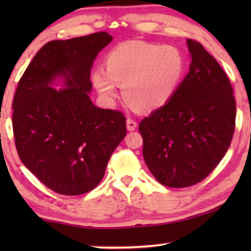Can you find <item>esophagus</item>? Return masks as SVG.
I'll return each mask as SVG.
<instances>
[{"instance_id": "1", "label": "esophagus", "mask_w": 251, "mask_h": 251, "mask_svg": "<svg viewBox=\"0 0 251 251\" xmlns=\"http://www.w3.org/2000/svg\"><path fill=\"white\" fill-rule=\"evenodd\" d=\"M136 128H137L136 120H133L131 118H128V120H126V129H128L129 131H132V130H135Z\"/></svg>"}]
</instances>
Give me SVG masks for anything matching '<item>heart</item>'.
I'll return each instance as SVG.
<instances>
[{"label": "heart", "mask_w": 251, "mask_h": 251, "mask_svg": "<svg viewBox=\"0 0 251 251\" xmlns=\"http://www.w3.org/2000/svg\"><path fill=\"white\" fill-rule=\"evenodd\" d=\"M106 67L107 71L98 68L92 75L101 96L115 97L118 83L133 108L153 111L173 97L184 75L185 58L176 47L132 41L114 48Z\"/></svg>", "instance_id": "obj_1"}]
</instances>
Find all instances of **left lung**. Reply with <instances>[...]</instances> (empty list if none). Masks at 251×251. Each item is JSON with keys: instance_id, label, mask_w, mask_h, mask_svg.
<instances>
[{"instance_id": "8db88e82", "label": "left lung", "mask_w": 251, "mask_h": 251, "mask_svg": "<svg viewBox=\"0 0 251 251\" xmlns=\"http://www.w3.org/2000/svg\"><path fill=\"white\" fill-rule=\"evenodd\" d=\"M192 63L173 97L139 123L146 166L164 186L200 183L231 145L236 106L233 88L217 60L187 39Z\"/></svg>"}]
</instances>
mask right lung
I'll use <instances>...</instances> for the list:
<instances>
[{
	"label": "right lung",
	"mask_w": 251,
	"mask_h": 251,
	"mask_svg": "<svg viewBox=\"0 0 251 251\" xmlns=\"http://www.w3.org/2000/svg\"><path fill=\"white\" fill-rule=\"evenodd\" d=\"M113 37L106 32L50 41L37 51L17 85L12 129L17 152L41 183L56 193L78 195L104 177L126 133V116L92 104V61ZM64 76L67 88L50 87Z\"/></svg>",
	"instance_id": "right-lung-1"
}]
</instances>
